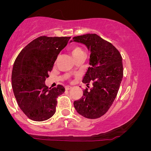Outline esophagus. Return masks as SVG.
Masks as SVG:
<instances>
[{
	"instance_id": "34e87169",
	"label": "esophagus",
	"mask_w": 151,
	"mask_h": 151,
	"mask_svg": "<svg viewBox=\"0 0 151 151\" xmlns=\"http://www.w3.org/2000/svg\"><path fill=\"white\" fill-rule=\"evenodd\" d=\"M71 89H72V86H65V89L66 90H70Z\"/></svg>"
}]
</instances>
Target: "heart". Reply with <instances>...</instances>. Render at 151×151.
I'll use <instances>...</instances> for the list:
<instances>
[{"label":"heart","instance_id":"obj_1","mask_svg":"<svg viewBox=\"0 0 151 151\" xmlns=\"http://www.w3.org/2000/svg\"><path fill=\"white\" fill-rule=\"evenodd\" d=\"M70 52L72 54V56H73V58H75V57H77L81 55H84L83 50L79 46L72 47L70 48Z\"/></svg>","mask_w":151,"mask_h":151}]
</instances>
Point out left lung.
<instances>
[{"label": "left lung", "mask_w": 151, "mask_h": 151, "mask_svg": "<svg viewBox=\"0 0 151 151\" xmlns=\"http://www.w3.org/2000/svg\"><path fill=\"white\" fill-rule=\"evenodd\" d=\"M74 42H81L90 52V66L82 81L86 87L83 96L74 102V108L87 119H97L108 111L119 91L124 75L122 57L113 45L96 34L74 37ZM72 42V41H71Z\"/></svg>", "instance_id": "8db88e82"}]
</instances>
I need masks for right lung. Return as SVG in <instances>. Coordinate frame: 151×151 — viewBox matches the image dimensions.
Masks as SVG:
<instances>
[{"instance_id":"1","label":"right lung","mask_w":151,"mask_h":151,"mask_svg":"<svg viewBox=\"0 0 151 151\" xmlns=\"http://www.w3.org/2000/svg\"><path fill=\"white\" fill-rule=\"evenodd\" d=\"M70 39L40 36L27 45L15 59L12 87L19 107L31 120H47L56 111L57 99L65 89L60 84L50 89L45 81Z\"/></svg>"}]
</instances>
